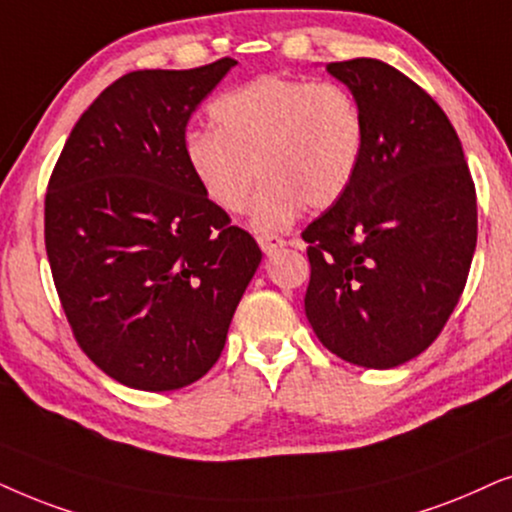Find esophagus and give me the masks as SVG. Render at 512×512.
<instances>
[{"label":"esophagus","mask_w":512,"mask_h":512,"mask_svg":"<svg viewBox=\"0 0 512 512\" xmlns=\"http://www.w3.org/2000/svg\"><path fill=\"white\" fill-rule=\"evenodd\" d=\"M257 243H260V248L264 250V255H274L276 250H281L283 245H285L283 238L276 236V234H262V236H257Z\"/></svg>","instance_id":"obj_1"}]
</instances>
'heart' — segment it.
I'll return each mask as SVG.
<instances>
[{"label": "heart", "mask_w": 512, "mask_h": 512, "mask_svg": "<svg viewBox=\"0 0 512 512\" xmlns=\"http://www.w3.org/2000/svg\"><path fill=\"white\" fill-rule=\"evenodd\" d=\"M213 131L185 138V161L203 196L222 213L248 210L257 175L264 187L252 229L290 227L304 206L327 210L356 180L367 126L356 95L335 81L264 74L208 105Z\"/></svg>", "instance_id": "heart-1"}]
</instances>
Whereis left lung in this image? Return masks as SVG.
<instances>
[{"mask_svg": "<svg viewBox=\"0 0 512 512\" xmlns=\"http://www.w3.org/2000/svg\"><path fill=\"white\" fill-rule=\"evenodd\" d=\"M365 114L346 196L302 231L306 318L327 351L374 370L426 351L466 288L478 199L461 140L424 88L374 58L327 63Z\"/></svg>", "mask_w": 512, "mask_h": 512, "instance_id": "obj_1", "label": "left lung"}]
</instances>
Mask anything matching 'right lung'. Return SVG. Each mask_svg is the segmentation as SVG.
Instances as JSON below:
<instances>
[{
	"label": "right lung",
	"mask_w": 512,
	"mask_h": 512,
	"mask_svg": "<svg viewBox=\"0 0 512 512\" xmlns=\"http://www.w3.org/2000/svg\"><path fill=\"white\" fill-rule=\"evenodd\" d=\"M234 65L124 74L81 114L51 173L44 241L60 304L79 349L124 386L201 379L262 262L185 161L189 117Z\"/></svg>",
	"instance_id": "right-lung-1"
}]
</instances>
